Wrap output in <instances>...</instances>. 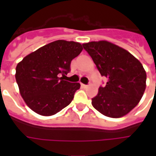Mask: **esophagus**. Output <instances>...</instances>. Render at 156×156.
<instances>
[{
    "label": "esophagus",
    "mask_w": 156,
    "mask_h": 156,
    "mask_svg": "<svg viewBox=\"0 0 156 156\" xmlns=\"http://www.w3.org/2000/svg\"><path fill=\"white\" fill-rule=\"evenodd\" d=\"M88 86V85H87V84H83V83H82V87H83V88H87Z\"/></svg>",
    "instance_id": "esophagus-1"
}]
</instances>
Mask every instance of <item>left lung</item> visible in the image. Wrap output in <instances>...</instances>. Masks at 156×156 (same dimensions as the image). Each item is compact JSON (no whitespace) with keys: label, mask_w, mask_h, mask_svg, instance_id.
I'll return each instance as SVG.
<instances>
[{"label":"left lung","mask_w":156,"mask_h":156,"mask_svg":"<svg viewBox=\"0 0 156 156\" xmlns=\"http://www.w3.org/2000/svg\"><path fill=\"white\" fill-rule=\"evenodd\" d=\"M83 47L101 76L108 79L92 98L94 108L110 118L127 115L140 101L146 87V73L140 62L108 41H91Z\"/></svg>","instance_id":"left-lung-1"}]
</instances>
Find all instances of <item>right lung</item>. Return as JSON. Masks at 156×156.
Here are the masks:
<instances>
[{
	"instance_id": "right-lung-1",
	"label": "right lung",
	"mask_w": 156,
	"mask_h": 156,
	"mask_svg": "<svg viewBox=\"0 0 156 156\" xmlns=\"http://www.w3.org/2000/svg\"><path fill=\"white\" fill-rule=\"evenodd\" d=\"M82 50L78 42L58 40L30 53L17 64L16 80L32 110L50 116L71 103L80 83L63 80V77L71 70L72 60Z\"/></svg>"
}]
</instances>
